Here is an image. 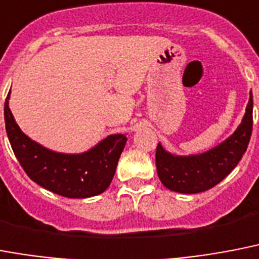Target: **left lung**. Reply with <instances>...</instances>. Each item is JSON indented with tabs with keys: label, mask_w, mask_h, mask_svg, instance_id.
I'll return each mask as SVG.
<instances>
[{
	"label": "left lung",
	"mask_w": 259,
	"mask_h": 259,
	"mask_svg": "<svg viewBox=\"0 0 259 259\" xmlns=\"http://www.w3.org/2000/svg\"><path fill=\"white\" fill-rule=\"evenodd\" d=\"M253 130V95L245 116L234 134L203 154L179 156L169 154L159 143L156 147V171L165 187L182 194L207 191L235 168L249 146Z\"/></svg>",
	"instance_id": "8db88e82"
}]
</instances>
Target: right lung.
I'll use <instances>...</instances> for the list:
<instances>
[{
    "instance_id": "add662e5",
    "label": "right lung",
    "mask_w": 259,
    "mask_h": 259,
    "mask_svg": "<svg viewBox=\"0 0 259 259\" xmlns=\"http://www.w3.org/2000/svg\"><path fill=\"white\" fill-rule=\"evenodd\" d=\"M5 100V127L10 146L30 179L41 187L67 198H90L104 192L112 182L119 158L127 143L123 134L107 136L82 154L48 150L21 131Z\"/></svg>"
}]
</instances>
